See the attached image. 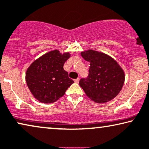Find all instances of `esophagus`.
I'll list each match as a JSON object with an SVG mask.
<instances>
[{
    "instance_id": "esophagus-1",
    "label": "esophagus",
    "mask_w": 149,
    "mask_h": 149,
    "mask_svg": "<svg viewBox=\"0 0 149 149\" xmlns=\"http://www.w3.org/2000/svg\"><path fill=\"white\" fill-rule=\"evenodd\" d=\"M79 77H77V79H75V80H74V81H75V83H79Z\"/></svg>"
}]
</instances>
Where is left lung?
<instances>
[{
	"label": "left lung",
	"mask_w": 149,
	"mask_h": 149,
	"mask_svg": "<svg viewBox=\"0 0 149 149\" xmlns=\"http://www.w3.org/2000/svg\"><path fill=\"white\" fill-rule=\"evenodd\" d=\"M81 55L91 63L88 76L79 82L86 95L97 103L113 99L124 84L123 69L114 58L103 53L88 50L81 52Z\"/></svg>",
	"instance_id": "obj_1"
}]
</instances>
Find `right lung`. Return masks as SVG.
<instances>
[{"label":"right lung","instance_id":"right-lung-1","mask_svg":"<svg viewBox=\"0 0 149 149\" xmlns=\"http://www.w3.org/2000/svg\"><path fill=\"white\" fill-rule=\"evenodd\" d=\"M70 53L50 51L35 60L26 71V80L34 98L43 103H52L63 96L74 82L64 70Z\"/></svg>","mask_w":149,"mask_h":149}]
</instances>
